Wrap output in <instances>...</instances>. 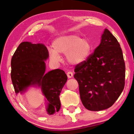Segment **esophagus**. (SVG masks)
<instances>
[{
    "label": "esophagus",
    "mask_w": 134,
    "mask_h": 134,
    "mask_svg": "<svg viewBox=\"0 0 134 134\" xmlns=\"http://www.w3.org/2000/svg\"><path fill=\"white\" fill-rule=\"evenodd\" d=\"M67 75L69 78H71L73 76V73H72L71 71H68L67 73Z\"/></svg>",
    "instance_id": "1"
}]
</instances>
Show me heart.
<instances>
[{
    "label": "heart",
    "instance_id": "heart-1",
    "mask_svg": "<svg viewBox=\"0 0 134 134\" xmlns=\"http://www.w3.org/2000/svg\"><path fill=\"white\" fill-rule=\"evenodd\" d=\"M54 49H50L51 60H60L59 54H66V60L70 64H77L87 59L92 50V44L89 40L83 39L77 35L60 37L53 42Z\"/></svg>",
    "mask_w": 134,
    "mask_h": 134
}]
</instances>
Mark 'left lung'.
Returning <instances> with one entry per match:
<instances>
[{"mask_svg":"<svg viewBox=\"0 0 134 134\" xmlns=\"http://www.w3.org/2000/svg\"><path fill=\"white\" fill-rule=\"evenodd\" d=\"M74 72L81 102L87 109H106L118 99L124 89L125 64L119 43L108 29L94 53L76 65Z\"/></svg>","mask_w":134,"mask_h":134,"instance_id":"obj_1","label":"left lung"}]
</instances>
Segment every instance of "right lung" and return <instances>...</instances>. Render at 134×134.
<instances>
[{
	"mask_svg": "<svg viewBox=\"0 0 134 134\" xmlns=\"http://www.w3.org/2000/svg\"><path fill=\"white\" fill-rule=\"evenodd\" d=\"M48 56V51L44 44L21 43L11 60L10 76L16 94L23 93L31 86L41 88L48 102L47 112L53 115L60 109L59 96L67 80V76L60 69L45 73L44 61Z\"/></svg>",
	"mask_w": 134,
	"mask_h": 134,
	"instance_id": "right-lung-1",
	"label": "right lung"
}]
</instances>
